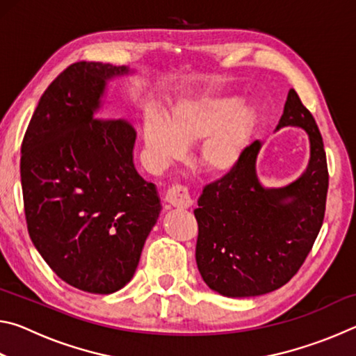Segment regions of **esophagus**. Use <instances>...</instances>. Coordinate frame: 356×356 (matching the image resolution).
I'll return each instance as SVG.
<instances>
[{"label": "esophagus", "instance_id": "obj_1", "mask_svg": "<svg viewBox=\"0 0 356 356\" xmlns=\"http://www.w3.org/2000/svg\"><path fill=\"white\" fill-rule=\"evenodd\" d=\"M166 202L170 204L171 207L176 209H188L191 207V196L188 190L182 185H172L166 193Z\"/></svg>", "mask_w": 356, "mask_h": 356}]
</instances>
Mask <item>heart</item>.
Segmentation results:
<instances>
[{
  "label": "heart",
  "instance_id": "b5f03b06",
  "mask_svg": "<svg viewBox=\"0 0 356 356\" xmlns=\"http://www.w3.org/2000/svg\"><path fill=\"white\" fill-rule=\"evenodd\" d=\"M254 122V110L238 99L202 95L177 102L165 119L147 114L143 120V141L149 161L156 168L168 166L185 147L200 143L197 165L221 176L242 159Z\"/></svg>",
  "mask_w": 356,
  "mask_h": 356
}]
</instances>
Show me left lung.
Segmentation results:
<instances>
[{
  "label": "left lung",
  "instance_id": "8db88e82",
  "mask_svg": "<svg viewBox=\"0 0 356 356\" xmlns=\"http://www.w3.org/2000/svg\"><path fill=\"white\" fill-rule=\"evenodd\" d=\"M284 127L303 129L309 138V161L298 179L265 186L256 170L262 143L254 141L237 166L207 185L197 200V270L225 297H257L284 286L303 265L322 227L327 155L314 118L293 89L276 131Z\"/></svg>",
  "mask_w": 356,
  "mask_h": 356
}]
</instances>
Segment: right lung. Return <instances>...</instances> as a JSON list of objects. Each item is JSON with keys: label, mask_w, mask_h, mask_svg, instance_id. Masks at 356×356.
I'll return each instance as SVG.
<instances>
[{"label": "right lung", "mask_w": 356, "mask_h": 356, "mask_svg": "<svg viewBox=\"0 0 356 356\" xmlns=\"http://www.w3.org/2000/svg\"><path fill=\"white\" fill-rule=\"evenodd\" d=\"M127 65L75 63L42 94L22 144L28 232L59 278L89 293H113L134 278L161 212L152 182L134 163L136 131L100 119L108 81Z\"/></svg>", "instance_id": "1"}]
</instances>
